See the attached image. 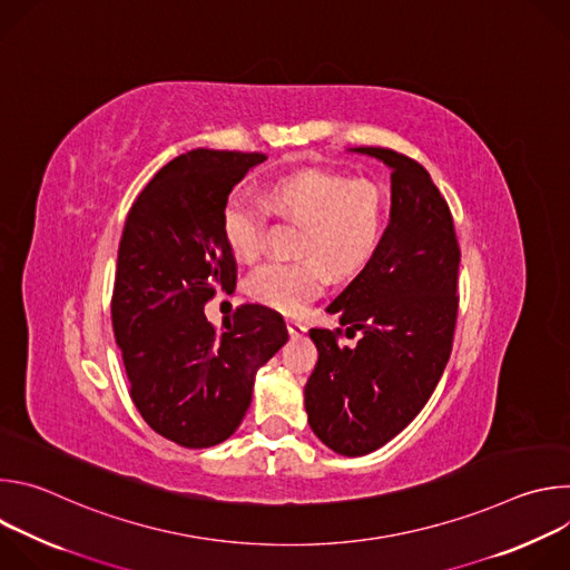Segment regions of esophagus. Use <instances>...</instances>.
Instances as JSON below:
<instances>
[{"mask_svg": "<svg viewBox=\"0 0 570 570\" xmlns=\"http://www.w3.org/2000/svg\"><path fill=\"white\" fill-rule=\"evenodd\" d=\"M286 330H288L291 338H299V336L306 332L304 324H302V322H297V320H286Z\"/></svg>", "mask_w": 570, "mask_h": 570, "instance_id": "34e87169", "label": "esophagus"}]
</instances>
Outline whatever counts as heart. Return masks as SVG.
<instances>
[{"label":"heart","instance_id":"1","mask_svg":"<svg viewBox=\"0 0 570 570\" xmlns=\"http://www.w3.org/2000/svg\"><path fill=\"white\" fill-rule=\"evenodd\" d=\"M266 205L302 220L295 238L299 259L271 262L246 282L253 302L282 313L304 311L327 284V271L334 277L363 271L376 255L387 223V200L376 183L347 180L324 169H299L273 180ZM220 229L232 257L253 262L264 250L266 212L232 194L223 205Z\"/></svg>","mask_w":570,"mask_h":570}]
</instances>
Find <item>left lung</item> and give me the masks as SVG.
Listing matches in <instances>:
<instances>
[{
    "label": "left lung",
    "mask_w": 570,
    "mask_h": 570,
    "mask_svg": "<svg viewBox=\"0 0 570 570\" xmlns=\"http://www.w3.org/2000/svg\"><path fill=\"white\" fill-rule=\"evenodd\" d=\"M392 169L390 223L376 255L327 306L343 330H311L317 363L304 385L313 433L341 455H365L409 426L453 347L460 246L451 209L417 159L361 146Z\"/></svg>",
    "instance_id": "obj_1"
}]
</instances>
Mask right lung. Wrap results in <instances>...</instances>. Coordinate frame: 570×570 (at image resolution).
<instances>
[{
	"mask_svg": "<svg viewBox=\"0 0 570 570\" xmlns=\"http://www.w3.org/2000/svg\"><path fill=\"white\" fill-rule=\"evenodd\" d=\"M264 153L196 148L161 167L119 240L112 330L144 422L180 446L225 442L246 417L255 374L288 341L273 308L240 304L216 332L205 304L234 291L223 205Z\"/></svg>",
	"mask_w": 570,
	"mask_h": 570,
	"instance_id": "1",
	"label": "right lung"
}]
</instances>
